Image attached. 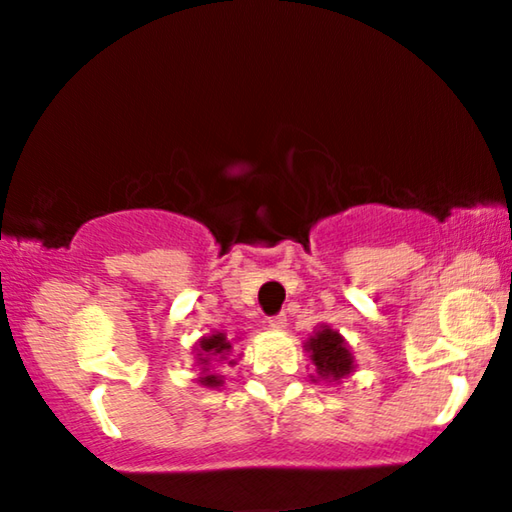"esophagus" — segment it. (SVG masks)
Wrapping results in <instances>:
<instances>
[{
    "label": "esophagus",
    "instance_id": "obj_1",
    "mask_svg": "<svg viewBox=\"0 0 512 512\" xmlns=\"http://www.w3.org/2000/svg\"><path fill=\"white\" fill-rule=\"evenodd\" d=\"M269 326L276 328V331H283V328H286V314L269 316Z\"/></svg>",
    "mask_w": 512,
    "mask_h": 512
}]
</instances>
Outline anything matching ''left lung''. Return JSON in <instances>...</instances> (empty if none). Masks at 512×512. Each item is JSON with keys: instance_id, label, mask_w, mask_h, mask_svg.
I'll list each match as a JSON object with an SVG mask.
<instances>
[{"instance_id": "8db88e82", "label": "left lung", "mask_w": 512, "mask_h": 512, "mask_svg": "<svg viewBox=\"0 0 512 512\" xmlns=\"http://www.w3.org/2000/svg\"><path fill=\"white\" fill-rule=\"evenodd\" d=\"M312 364L316 368V380H328V383H340L345 375L354 371V357L349 352L345 338L331 326H321L312 338L304 342Z\"/></svg>"}]
</instances>
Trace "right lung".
Segmentation results:
<instances>
[{
	"instance_id": "obj_1",
	"label": "right lung",
	"mask_w": 512,
	"mask_h": 512,
	"mask_svg": "<svg viewBox=\"0 0 512 512\" xmlns=\"http://www.w3.org/2000/svg\"><path fill=\"white\" fill-rule=\"evenodd\" d=\"M231 340L226 338L224 333H212L208 338H200L198 340V347H196V359H198V366H200V378L198 383L205 385V387H219L224 385L222 375H215L210 371V364L212 361H217V364H222V361H229V364H236V359H229L231 354Z\"/></svg>"
}]
</instances>
